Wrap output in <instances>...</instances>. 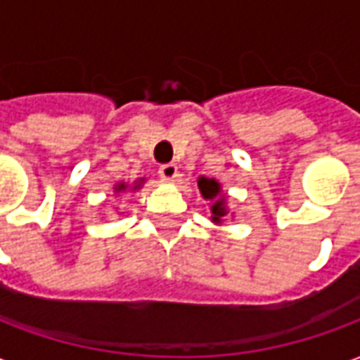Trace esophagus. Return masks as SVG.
Listing matches in <instances>:
<instances>
[{
	"instance_id": "34e87169",
	"label": "esophagus",
	"mask_w": 360,
	"mask_h": 360,
	"mask_svg": "<svg viewBox=\"0 0 360 360\" xmlns=\"http://www.w3.org/2000/svg\"><path fill=\"white\" fill-rule=\"evenodd\" d=\"M158 173H160V179L162 181H175V177L179 175V172H177V165L175 164L160 165Z\"/></svg>"
}]
</instances>
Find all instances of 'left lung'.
Listing matches in <instances>:
<instances>
[{"mask_svg": "<svg viewBox=\"0 0 360 360\" xmlns=\"http://www.w3.org/2000/svg\"><path fill=\"white\" fill-rule=\"evenodd\" d=\"M198 188H200V193L206 200H214L212 204V219L214 221H221V218L226 216V202H224V198L219 196V183L216 179H206V177H200L198 179Z\"/></svg>", "mask_w": 360, "mask_h": 360, "instance_id": "obj_1", "label": "left lung"}]
</instances>
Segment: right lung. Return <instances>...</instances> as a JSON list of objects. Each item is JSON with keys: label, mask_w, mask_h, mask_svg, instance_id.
Masks as SVG:
<instances>
[{"label": "right lung", "mask_w": 360, "mask_h": 360, "mask_svg": "<svg viewBox=\"0 0 360 360\" xmlns=\"http://www.w3.org/2000/svg\"><path fill=\"white\" fill-rule=\"evenodd\" d=\"M123 188H125V185H123V183H121V185H119V187L115 188V191H117V193H119V191H123ZM134 188H136V187H134Z\"/></svg>", "instance_id": "1"}]
</instances>
